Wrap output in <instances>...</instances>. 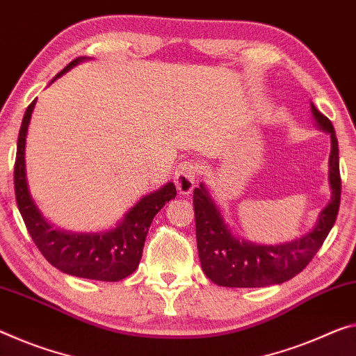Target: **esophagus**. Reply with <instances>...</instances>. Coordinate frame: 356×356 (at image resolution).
I'll return each mask as SVG.
<instances>
[{"label":"esophagus","mask_w":356,"mask_h":356,"mask_svg":"<svg viewBox=\"0 0 356 356\" xmlns=\"http://www.w3.org/2000/svg\"><path fill=\"white\" fill-rule=\"evenodd\" d=\"M174 184L180 195L187 196L195 188L196 184V166L191 161L180 163L174 174Z\"/></svg>","instance_id":"obj_1"}]
</instances>
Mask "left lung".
<instances>
[{
    "label": "left lung",
    "mask_w": 356,
    "mask_h": 356,
    "mask_svg": "<svg viewBox=\"0 0 356 356\" xmlns=\"http://www.w3.org/2000/svg\"><path fill=\"white\" fill-rule=\"evenodd\" d=\"M310 112L320 131L328 133L331 138L328 160L331 200L321 209L315 227L301 238L274 245L242 239L233 233L206 185L201 182L200 187L193 190L200 261L204 274L213 284L231 289L284 284L307 266L325 242L341 204L339 147L332 123L317 111L314 103H310Z\"/></svg>",
    "instance_id": "obj_1"
}]
</instances>
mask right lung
I'll return each instance as SVG.
<instances>
[{
    "label": "right lung",
    "instance_id": "1",
    "mask_svg": "<svg viewBox=\"0 0 356 356\" xmlns=\"http://www.w3.org/2000/svg\"><path fill=\"white\" fill-rule=\"evenodd\" d=\"M86 60H88L87 56H79L72 60L55 79L61 77L65 72ZM35 104L36 99L26 107L24 120H22L14 166L15 200L28 233L35 241L39 252L61 273L103 282H118L128 277L139 266L152 220L166 202L176 198V187L172 182H168L158 190L143 196L114 228L107 231L72 233V231L55 227L44 217L36 201L33 200L26 179V134Z\"/></svg>",
    "mask_w": 356,
    "mask_h": 356
}]
</instances>
